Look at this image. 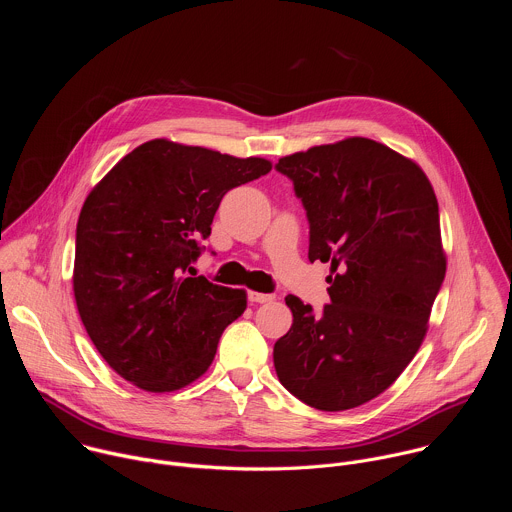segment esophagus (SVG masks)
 Masks as SVG:
<instances>
[{"instance_id":"esophagus-1","label":"esophagus","mask_w":512,"mask_h":512,"mask_svg":"<svg viewBox=\"0 0 512 512\" xmlns=\"http://www.w3.org/2000/svg\"><path fill=\"white\" fill-rule=\"evenodd\" d=\"M249 302L253 304H269L273 302L271 294H259V291H249Z\"/></svg>"}]
</instances>
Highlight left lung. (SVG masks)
I'll return each mask as SVG.
<instances>
[{
	"label": "left lung",
	"mask_w": 512,
	"mask_h": 512,
	"mask_svg": "<svg viewBox=\"0 0 512 512\" xmlns=\"http://www.w3.org/2000/svg\"><path fill=\"white\" fill-rule=\"evenodd\" d=\"M310 221L308 259L330 263L320 316L300 298L273 346L281 385L320 411L387 391L417 354L446 277L440 208L425 172L369 137L279 158Z\"/></svg>",
	"instance_id": "8db88e82"
}]
</instances>
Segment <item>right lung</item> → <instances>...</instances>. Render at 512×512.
<instances>
[{"instance_id":"add662e5","label":"right lung","mask_w":512,"mask_h":512,"mask_svg":"<svg viewBox=\"0 0 512 512\" xmlns=\"http://www.w3.org/2000/svg\"><path fill=\"white\" fill-rule=\"evenodd\" d=\"M271 170L166 137L141 143L89 192L77 225L72 291L109 367L148 393L200 379L247 291L190 271L223 196Z\"/></svg>"}]
</instances>
